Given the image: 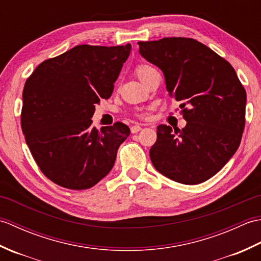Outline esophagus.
<instances>
[{
	"label": "esophagus",
	"mask_w": 261,
	"mask_h": 261,
	"mask_svg": "<svg viewBox=\"0 0 261 261\" xmlns=\"http://www.w3.org/2000/svg\"><path fill=\"white\" fill-rule=\"evenodd\" d=\"M141 130V126L140 125H134L131 126V132L132 134H138Z\"/></svg>",
	"instance_id": "esophagus-1"
}]
</instances>
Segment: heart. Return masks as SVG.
<instances>
[{"instance_id":"1","label":"heart","mask_w":261,"mask_h":261,"mask_svg":"<svg viewBox=\"0 0 261 261\" xmlns=\"http://www.w3.org/2000/svg\"><path fill=\"white\" fill-rule=\"evenodd\" d=\"M152 70H153V68H151L150 66H148V65H139L136 68V74L138 76V79H139L140 81H142L143 79H146V77L148 76V74L150 73V71H152Z\"/></svg>"}]
</instances>
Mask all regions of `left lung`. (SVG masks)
Returning a JSON list of instances; mask_svg holds the SVG:
<instances>
[{"label":"left lung","instance_id":"obj_1","mask_svg":"<svg viewBox=\"0 0 261 261\" xmlns=\"http://www.w3.org/2000/svg\"><path fill=\"white\" fill-rule=\"evenodd\" d=\"M139 53L162 69L186 125L157 126L150 159L160 174L186 185L210 179L236 153L245 129L247 94L236 70L192 38L140 41Z\"/></svg>","mask_w":261,"mask_h":261}]
</instances>
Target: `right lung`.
<instances>
[{"label":"right lung","mask_w":261,"mask_h":261,"mask_svg":"<svg viewBox=\"0 0 261 261\" xmlns=\"http://www.w3.org/2000/svg\"><path fill=\"white\" fill-rule=\"evenodd\" d=\"M131 45H81L41 63L22 93L21 126L39 168L55 184L87 190L113 168L130 135L121 122L92 126L95 104L109 98Z\"/></svg>","instance_id":"right-lung-1"}]
</instances>
